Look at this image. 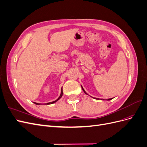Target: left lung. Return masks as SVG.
Instances as JSON below:
<instances>
[{"label": "left lung", "mask_w": 147, "mask_h": 147, "mask_svg": "<svg viewBox=\"0 0 147 147\" xmlns=\"http://www.w3.org/2000/svg\"><path fill=\"white\" fill-rule=\"evenodd\" d=\"M82 90H83V91H84V93H85V94H87V93L86 92V91H84V89H83V88L82 86ZM94 99H99V98H94ZM113 99V98H111V99H107V100H111V99ZM101 100H104V99H101Z\"/></svg>", "instance_id": "8db88e82"}]
</instances>
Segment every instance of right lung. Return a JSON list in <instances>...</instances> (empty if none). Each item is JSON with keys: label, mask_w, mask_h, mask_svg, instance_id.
<instances>
[{"label": "right lung", "mask_w": 147, "mask_h": 147, "mask_svg": "<svg viewBox=\"0 0 147 147\" xmlns=\"http://www.w3.org/2000/svg\"><path fill=\"white\" fill-rule=\"evenodd\" d=\"M63 88H61V94H60V96H59V97H58V98H57V99L56 100H55V101H53V102H48V103H47V104H45L49 105V104H54V103H55V102H56L57 100H59V99L61 98V97L63 96ZM34 103L35 104H36V105H40V104H41L36 103V102H34Z\"/></svg>", "instance_id": "1"}]
</instances>
